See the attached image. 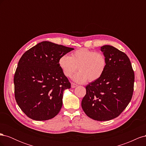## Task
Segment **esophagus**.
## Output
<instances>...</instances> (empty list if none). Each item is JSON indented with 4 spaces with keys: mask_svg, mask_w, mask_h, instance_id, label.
Returning <instances> with one entry per match:
<instances>
[{
    "mask_svg": "<svg viewBox=\"0 0 146 146\" xmlns=\"http://www.w3.org/2000/svg\"><path fill=\"white\" fill-rule=\"evenodd\" d=\"M77 86H78V85H77V84H76L75 83H73V82L71 83V87H72V88H76V87H77Z\"/></svg>",
    "mask_w": 146,
    "mask_h": 146,
    "instance_id": "esophagus-1",
    "label": "esophagus"
}]
</instances>
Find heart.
I'll return each mask as SVG.
<instances>
[{
  "label": "heart",
  "instance_id": "1",
  "mask_svg": "<svg viewBox=\"0 0 146 146\" xmlns=\"http://www.w3.org/2000/svg\"><path fill=\"white\" fill-rule=\"evenodd\" d=\"M58 65L66 77H70L78 68L80 71L73 77L74 80L80 83L94 82L104 74L107 66L106 56L100 52H96L86 48H81L70 54L60 56Z\"/></svg>",
  "mask_w": 146,
  "mask_h": 146
}]
</instances>
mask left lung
<instances>
[{
    "label": "left lung",
    "instance_id": "left-lung-1",
    "mask_svg": "<svg viewBox=\"0 0 146 146\" xmlns=\"http://www.w3.org/2000/svg\"><path fill=\"white\" fill-rule=\"evenodd\" d=\"M107 60L103 76L86 86L82 107L94 120L109 121L119 116L133 96L135 74L124 52L111 46L101 47Z\"/></svg>",
    "mask_w": 146,
    "mask_h": 146
}]
</instances>
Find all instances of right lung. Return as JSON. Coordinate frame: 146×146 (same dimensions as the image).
I'll list each match as a JSON object with an SVG mask.
<instances>
[{"mask_svg":"<svg viewBox=\"0 0 146 146\" xmlns=\"http://www.w3.org/2000/svg\"><path fill=\"white\" fill-rule=\"evenodd\" d=\"M74 49L42 41L21 56L14 76L15 97L26 116L35 121H46L58 114L63 91L70 88L58 60Z\"/></svg>","mask_w":146,"mask_h":146,"instance_id":"right-lung-1","label":"right lung"}]
</instances>
